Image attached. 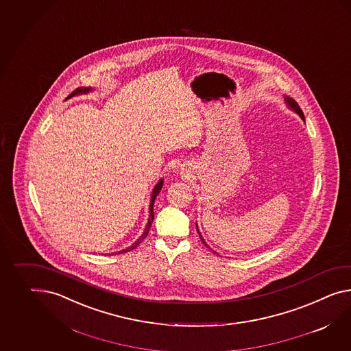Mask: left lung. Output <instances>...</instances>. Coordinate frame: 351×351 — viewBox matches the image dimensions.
I'll list each match as a JSON object with an SVG mask.
<instances>
[{
    "label": "left lung",
    "instance_id": "8db88e82",
    "mask_svg": "<svg viewBox=\"0 0 351 351\" xmlns=\"http://www.w3.org/2000/svg\"><path fill=\"white\" fill-rule=\"evenodd\" d=\"M285 101H287V104H288L289 108L293 109V110H294L295 113H298V114L300 116V118H302V119L304 121V114H303V112H302V109H300V107L298 106L297 101H295V100L294 99H291V98H289V97H285ZM196 226H197V224H196ZM198 235H199V239H201V241H202V243H204V244L206 245L207 248H208V250H211V248H210V245H208V244H207V243L205 242V239L202 238V235H201V233H199V232H198ZM211 251H213V250H211ZM213 252H214V253H216L215 251Z\"/></svg>",
    "mask_w": 351,
    "mask_h": 351
}]
</instances>
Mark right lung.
I'll list each match as a JSON object with an SVG mask.
<instances>
[{
  "label": "right lung",
  "instance_id": "right-lung-1",
  "mask_svg": "<svg viewBox=\"0 0 351 351\" xmlns=\"http://www.w3.org/2000/svg\"><path fill=\"white\" fill-rule=\"evenodd\" d=\"M93 90L91 88H79V89H76V90L72 93L70 97L72 95H79V94H86V93H89V91ZM162 180H159L156 184H155V187H154L153 192H152V199H150V211H149V220H147V224H146V228H145L144 233L141 234V237L136 241L132 245H130V247H127L126 250H122V251H119V253H126V252L132 251V250H135L136 247L140 244V243L144 241L145 238L147 237V234H149V230H150V226L153 224L154 220V202H155V198L156 196L159 195V192L162 191Z\"/></svg>",
  "mask_w": 351,
  "mask_h": 351
}]
</instances>
